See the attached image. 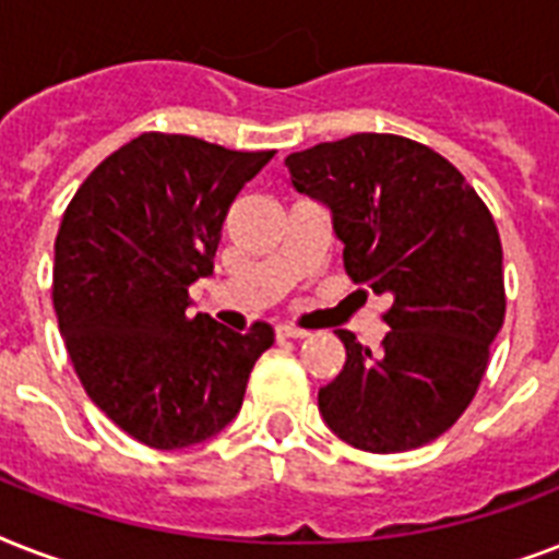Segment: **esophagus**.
<instances>
[{
  "mask_svg": "<svg viewBox=\"0 0 559 559\" xmlns=\"http://www.w3.org/2000/svg\"><path fill=\"white\" fill-rule=\"evenodd\" d=\"M275 336H278V340H305L307 331H301L296 324H278V328H275Z\"/></svg>",
  "mask_w": 559,
  "mask_h": 559,
  "instance_id": "34e87169",
  "label": "esophagus"
}]
</instances>
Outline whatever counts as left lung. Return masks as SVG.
I'll return each mask as SVG.
<instances>
[{
	"mask_svg": "<svg viewBox=\"0 0 559 559\" xmlns=\"http://www.w3.org/2000/svg\"><path fill=\"white\" fill-rule=\"evenodd\" d=\"M284 165L331 209L348 278L391 298L377 350L340 331L345 366L319 389L324 424L380 455L435 441L473 403L502 331L493 214L452 162L403 135L357 133Z\"/></svg>",
	"mask_w": 559,
	"mask_h": 559,
	"instance_id": "8db88e82",
	"label": "left lung"
}]
</instances>
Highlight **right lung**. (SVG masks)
I'll use <instances>...</instances> for the list:
<instances>
[{"mask_svg": "<svg viewBox=\"0 0 559 559\" xmlns=\"http://www.w3.org/2000/svg\"><path fill=\"white\" fill-rule=\"evenodd\" d=\"M272 156L142 133L66 205L51 278L60 336L92 403L144 447L182 450L217 435L275 342L266 322L235 333L188 316V287L214 270L231 202Z\"/></svg>", "mask_w": 559, "mask_h": 559, "instance_id": "obj_1", "label": "right lung"}]
</instances>
